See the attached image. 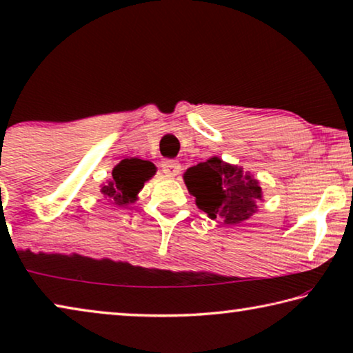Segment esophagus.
<instances>
[{"label":"esophagus","mask_w":353,"mask_h":353,"mask_svg":"<svg viewBox=\"0 0 353 353\" xmlns=\"http://www.w3.org/2000/svg\"><path fill=\"white\" fill-rule=\"evenodd\" d=\"M161 167H162V172H164L167 176H176L178 173H180V170H181L180 162H178V161H173V159H165V161H162Z\"/></svg>","instance_id":"1"}]
</instances>
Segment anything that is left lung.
Returning <instances> with one entry per match:
<instances>
[{"label": "left lung", "mask_w": 353, "mask_h": 353, "mask_svg": "<svg viewBox=\"0 0 353 353\" xmlns=\"http://www.w3.org/2000/svg\"><path fill=\"white\" fill-rule=\"evenodd\" d=\"M183 178L197 207L211 219L222 218L225 224L249 219L262 200V188L256 178L218 156L189 167Z\"/></svg>", "instance_id": "obj_1"}]
</instances>
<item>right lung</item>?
<instances>
[{
  "label": "right lung",
  "instance_id": "add662e5",
  "mask_svg": "<svg viewBox=\"0 0 353 353\" xmlns=\"http://www.w3.org/2000/svg\"><path fill=\"white\" fill-rule=\"evenodd\" d=\"M154 165L148 161L137 158L123 159L112 170V178L105 186H102L101 192L113 205L126 207L137 200L140 189L143 188L145 181H148L154 175Z\"/></svg>",
  "mask_w": 353,
  "mask_h": 353
}]
</instances>
